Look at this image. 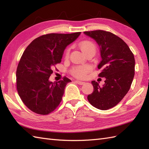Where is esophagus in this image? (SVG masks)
Here are the masks:
<instances>
[{
	"mask_svg": "<svg viewBox=\"0 0 149 149\" xmlns=\"http://www.w3.org/2000/svg\"><path fill=\"white\" fill-rule=\"evenodd\" d=\"M75 83H77L78 84H79V85H83V84H85L84 82L80 81H75Z\"/></svg>",
	"mask_w": 149,
	"mask_h": 149,
	"instance_id": "34e87169",
	"label": "esophagus"
}]
</instances>
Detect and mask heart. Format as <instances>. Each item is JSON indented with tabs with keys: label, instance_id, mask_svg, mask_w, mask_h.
<instances>
[{
	"label": "heart",
	"instance_id": "b5f03b06",
	"mask_svg": "<svg viewBox=\"0 0 149 149\" xmlns=\"http://www.w3.org/2000/svg\"><path fill=\"white\" fill-rule=\"evenodd\" d=\"M79 47L85 54L91 51H95L96 46L95 43L90 40H83L79 43ZM70 55V49H68L65 52V58L68 59ZM91 66L89 65H84L81 66H74L70 72V74L76 78L83 79L86 76L87 74L91 70Z\"/></svg>",
	"mask_w": 149,
	"mask_h": 149
}]
</instances>
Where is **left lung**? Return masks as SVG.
<instances>
[{"label":"left lung","instance_id":"obj_1","mask_svg":"<svg viewBox=\"0 0 149 149\" xmlns=\"http://www.w3.org/2000/svg\"><path fill=\"white\" fill-rule=\"evenodd\" d=\"M99 44L102 60L98 65L100 77H105L103 86L92 81L93 93L88 100L93 107L107 110L117 105L127 93L134 76L133 53L126 43L113 33L102 30L85 31Z\"/></svg>","mask_w":149,"mask_h":149}]
</instances>
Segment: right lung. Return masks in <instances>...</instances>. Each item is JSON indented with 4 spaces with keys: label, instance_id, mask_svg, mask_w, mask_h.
Segmentation results:
<instances>
[{
    "label": "right lung",
    "instance_id": "1",
    "mask_svg": "<svg viewBox=\"0 0 149 149\" xmlns=\"http://www.w3.org/2000/svg\"><path fill=\"white\" fill-rule=\"evenodd\" d=\"M81 32L50 33L34 39L22 54L17 69V88L22 102L32 111L48 115L61 102L66 77L50 82L55 65L61 61L66 47L76 40Z\"/></svg>",
    "mask_w": 149,
    "mask_h": 149
}]
</instances>
